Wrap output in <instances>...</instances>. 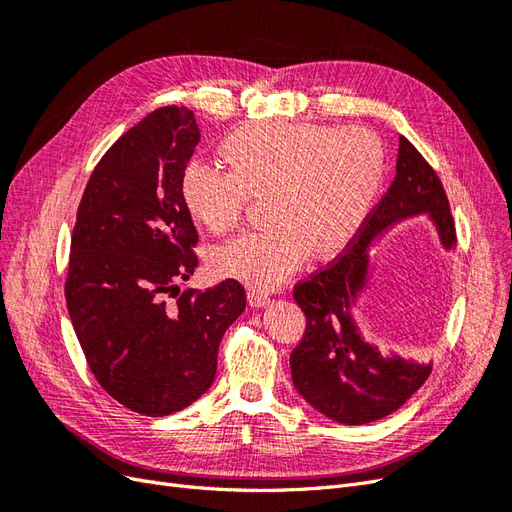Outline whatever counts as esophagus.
<instances>
[{
	"mask_svg": "<svg viewBox=\"0 0 512 512\" xmlns=\"http://www.w3.org/2000/svg\"><path fill=\"white\" fill-rule=\"evenodd\" d=\"M247 301H250L252 307H265L269 303V297L260 290H250V292H247Z\"/></svg>",
	"mask_w": 512,
	"mask_h": 512,
	"instance_id": "34e87169",
	"label": "esophagus"
}]
</instances>
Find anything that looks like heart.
<instances>
[{"label": "heart", "instance_id": "b5f03b06", "mask_svg": "<svg viewBox=\"0 0 512 512\" xmlns=\"http://www.w3.org/2000/svg\"><path fill=\"white\" fill-rule=\"evenodd\" d=\"M230 170L190 162L181 196L211 235L235 230L250 198L271 226L215 247L211 269L258 290L282 286L305 260L331 258L356 237L386 175V145L363 126L254 123L224 145Z\"/></svg>", "mask_w": 512, "mask_h": 512}]
</instances>
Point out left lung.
Listing matches in <instances>:
<instances>
[{
  "mask_svg": "<svg viewBox=\"0 0 512 512\" xmlns=\"http://www.w3.org/2000/svg\"><path fill=\"white\" fill-rule=\"evenodd\" d=\"M427 215L444 250L457 245L455 222L442 183L406 136L399 138L397 175L367 215L348 250L327 269L294 286L305 314L301 344L290 354L294 389L331 421L365 425L389 416L421 389L431 363L382 354L365 342L352 307L369 284V247L395 224Z\"/></svg>",
  "mask_w": 512,
  "mask_h": 512,
  "instance_id": "left-lung-1",
  "label": "left lung"
}]
</instances>
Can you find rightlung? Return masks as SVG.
<instances>
[{"instance_id": "1", "label": "right lung", "mask_w": 512, "mask_h": 512, "mask_svg": "<svg viewBox=\"0 0 512 512\" xmlns=\"http://www.w3.org/2000/svg\"><path fill=\"white\" fill-rule=\"evenodd\" d=\"M198 141L190 108L149 113L94 168L72 230V327L102 389L145 416L179 412L209 389L222 335L245 309L237 280L179 290L198 267L181 196Z\"/></svg>"}]
</instances>
